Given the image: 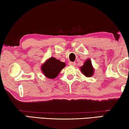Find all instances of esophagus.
Returning <instances> with one entry per match:
<instances>
[{"label":"esophagus","mask_w":129,"mask_h":129,"mask_svg":"<svg viewBox=\"0 0 129 129\" xmlns=\"http://www.w3.org/2000/svg\"><path fill=\"white\" fill-rule=\"evenodd\" d=\"M69 64L70 66H75L76 65L75 62H72V61H70V62H69Z\"/></svg>","instance_id":"34e87169"}]
</instances>
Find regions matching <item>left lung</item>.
<instances>
[{"instance_id": "8db88e82", "label": "left lung", "mask_w": 129, "mask_h": 129, "mask_svg": "<svg viewBox=\"0 0 129 129\" xmlns=\"http://www.w3.org/2000/svg\"><path fill=\"white\" fill-rule=\"evenodd\" d=\"M80 70L82 74L87 77L93 76L94 72V68L91 64V61L90 59H88L84 61L83 65L80 67Z\"/></svg>"}]
</instances>
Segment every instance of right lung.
<instances>
[{"mask_svg":"<svg viewBox=\"0 0 129 129\" xmlns=\"http://www.w3.org/2000/svg\"><path fill=\"white\" fill-rule=\"evenodd\" d=\"M66 66V63L53 57L47 59L41 66V70L46 77L54 79Z\"/></svg>","mask_w":129,"mask_h":129,"instance_id":"add662e5","label":"right lung"}]
</instances>
